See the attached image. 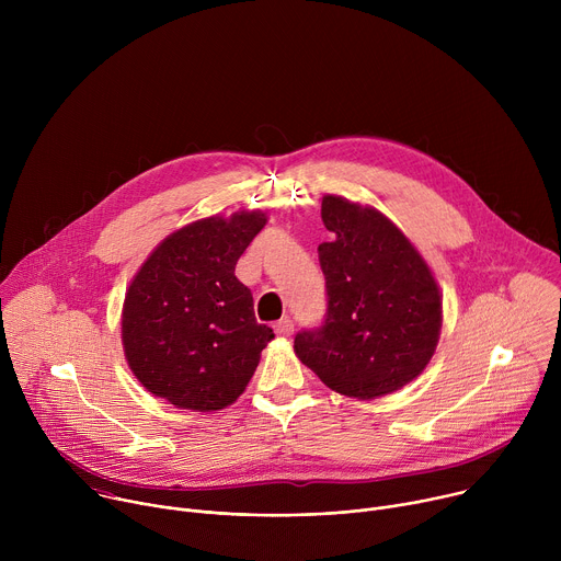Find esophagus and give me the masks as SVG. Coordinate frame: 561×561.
Instances as JSON below:
<instances>
[{"instance_id":"1","label":"esophagus","mask_w":561,"mask_h":561,"mask_svg":"<svg viewBox=\"0 0 561 561\" xmlns=\"http://www.w3.org/2000/svg\"><path fill=\"white\" fill-rule=\"evenodd\" d=\"M275 333H277L279 337H288V335L293 333V319H290V317L279 319V322L275 324Z\"/></svg>"}]
</instances>
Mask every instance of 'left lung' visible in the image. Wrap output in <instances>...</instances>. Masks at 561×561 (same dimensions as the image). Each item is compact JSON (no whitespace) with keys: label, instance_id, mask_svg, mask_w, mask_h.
<instances>
[{"label":"left lung","instance_id":"left-lung-1","mask_svg":"<svg viewBox=\"0 0 561 561\" xmlns=\"http://www.w3.org/2000/svg\"><path fill=\"white\" fill-rule=\"evenodd\" d=\"M331 242L319 244L327 277L322 327L295 335L297 357L329 388L375 399L407 386L431 362L442 299L407 234L368 206L322 199Z\"/></svg>","mask_w":561,"mask_h":561}]
</instances>
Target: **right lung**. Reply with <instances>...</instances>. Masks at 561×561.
Here are the masks:
<instances>
[{
  "instance_id": "right-lung-1",
  "label": "right lung",
  "mask_w": 561,
  "mask_h": 561,
  "mask_svg": "<svg viewBox=\"0 0 561 561\" xmlns=\"http://www.w3.org/2000/svg\"><path fill=\"white\" fill-rule=\"evenodd\" d=\"M260 210L193 221L159 244L124 299L130 370L178 409L219 411L244 392L275 337L234 264L264 228Z\"/></svg>"
}]
</instances>
